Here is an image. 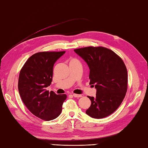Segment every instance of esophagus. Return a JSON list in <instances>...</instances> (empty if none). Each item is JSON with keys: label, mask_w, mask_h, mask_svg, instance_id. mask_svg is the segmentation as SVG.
Instances as JSON below:
<instances>
[{"label": "esophagus", "mask_w": 148, "mask_h": 148, "mask_svg": "<svg viewBox=\"0 0 148 148\" xmlns=\"http://www.w3.org/2000/svg\"><path fill=\"white\" fill-rule=\"evenodd\" d=\"M73 97H81L82 96V95H80V94H73Z\"/></svg>", "instance_id": "obj_1"}]
</instances>
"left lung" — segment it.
<instances>
[{
  "instance_id": "obj_1",
  "label": "left lung",
  "mask_w": 148,
  "mask_h": 148,
  "mask_svg": "<svg viewBox=\"0 0 148 148\" xmlns=\"http://www.w3.org/2000/svg\"><path fill=\"white\" fill-rule=\"evenodd\" d=\"M74 51L88 64L89 84L94 85L97 90L95 97L88 96L91 105L86 113L97 119L110 115L122 103L127 90V70L123 60L104 47L90 46Z\"/></svg>"
}]
</instances>
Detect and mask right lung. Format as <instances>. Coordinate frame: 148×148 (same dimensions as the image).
<instances>
[{
	"label": "right lung",
	"instance_id": "right-lung-1",
	"mask_svg": "<svg viewBox=\"0 0 148 148\" xmlns=\"http://www.w3.org/2000/svg\"><path fill=\"white\" fill-rule=\"evenodd\" d=\"M65 53L40 52L33 54L22 67L19 75L18 90L28 110L42 120L49 121L61 114L66 95L49 93L46 87L51 84L53 66Z\"/></svg>",
	"mask_w": 148,
	"mask_h": 148
}]
</instances>
